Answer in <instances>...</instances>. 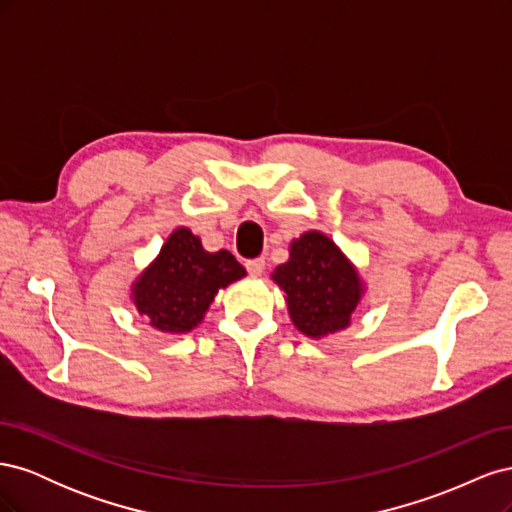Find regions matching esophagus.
Returning a JSON list of instances; mask_svg holds the SVG:
<instances>
[{"mask_svg":"<svg viewBox=\"0 0 512 512\" xmlns=\"http://www.w3.org/2000/svg\"><path fill=\"white\" fill-rule=\"evenodd\" d=\"M245 269L250 271V275H262V271H265V258L247 260V262H245Z\"/></svg>","mask_w":512,"mask_h":512,"instance_id":"obj_1","label":"esophagus"}]
</instances>
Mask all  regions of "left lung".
Masks as SVG:
<instances>
[{
  "instance_id": "1",
  "label": "left lung",
  "mask_w": 512,
  "mask_h": 512,
  "mask_svg": "<svg viewBox=\"0 0 512 512\" xmlns=\"http://www.w3.org/2000/svg\"><path fill=\"white\" fill-rule=\"evenodd\" d=\"M271 277L286 292L294 327L307 337L346 329L363 294L359 273L339 247L316 230L292 241L288 262Z\"/></svg>"
}]
</instances>
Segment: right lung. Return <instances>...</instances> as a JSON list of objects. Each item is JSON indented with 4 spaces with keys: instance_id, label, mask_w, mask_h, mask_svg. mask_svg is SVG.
Returning a JSON list of instances; mask_svg holds the SVG:
<instances>
[{
    "instance_id": "1",
    "label": "right lung",
    "mask_w": 512,
    "mask_h": 512,
    "mask_svg": "<svg viewBox=\"0 0 512 512\" xmlns=\"http://www.w3.org/2000/svg\"><path fill=\"white\" fill-rule=\"evenodd\" d=\"M243 275L245 269L228 250L205 252L188 228H177L136 280L132 297L153 329L188 333L203 320L218 290Z\"/></svg>"
}]
</instances>
